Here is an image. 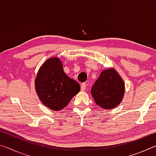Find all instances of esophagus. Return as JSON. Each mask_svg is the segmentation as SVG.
<instances>
[{"label": "esophagus", "mask_w": 156, "mask_h": 156, "mask_svg": "<svg viewBox=\"0 0 156 156\" xmlns=\"http://www.w3.org/2000/svg\"><path fill=\"white\" fill-rule=\"evenodd\" d=\"M87 84L85 83H83L81 84V91H84L86 89Z\"/></svg>", "instance_id": "34e87169"}]
</instances>
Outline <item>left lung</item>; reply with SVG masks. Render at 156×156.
<instances>
[{"instance_id":"left-lung-1","label":"left lung","mask_w":156,"mask_h":156,"mask_svg":"<svg viewBox=\"0 0 156 156\" xmlns=\"http://www.w3.org/2000/svg\"><path fill=\"white\" fill-rule=\"evenodd\" d=\"M97 105L111 109L119 105L125 93V84L113 69L102 72L91 89Z\"/></svg>"}]
</instances>
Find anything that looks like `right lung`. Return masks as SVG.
I'll use <instances>...</instances> for the list:
<instances>
[{
  "instance_id": "right-lung-1",
  "label": "right lung",
  "mask_w": 156,
  "mask_h": 156,
  "mask_svg": "<svg viewBox=\"0 0 156 156\" xmlns=\"http://www.w3.org/2000/svg\"><path fill=\"white\" fill-rule=\"evenodd\" d=\"M35 87L41 102L54 111L65 108L80 90L78 82L65 74L58 58L47 60L41 67L36 76Z\"/></svg>"
}]
</instances>
